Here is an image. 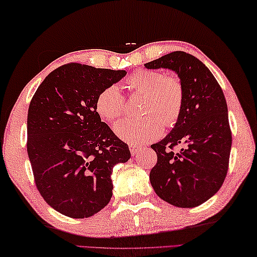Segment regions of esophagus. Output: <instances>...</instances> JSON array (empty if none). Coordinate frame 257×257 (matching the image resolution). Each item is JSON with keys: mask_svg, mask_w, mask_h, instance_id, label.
<instances>
[{"mask_svg": "<svg viewBox=\"0 0 257 257\" xmlns=\"http://www.w3.org/2000/svg\"><path fill=\"white\" fill-rule=\"evenodd\" d=\"M146 149L145 148H142V146H136V145H131L130 146V151H131V154H132L133 156L138 155L140 153H142L143 151H145Z\"/></svg>", "mask_w": 257, "mask_h": 257, "instance_id": "obj_1", "label": "esophagus"}]
</instances>
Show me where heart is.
I'll return each instance as SVG.
<instances>
[{"mask_svg":"<svg viewBox=\"0 0 257 257\" xmlns=\"http://www.w3.org/2000/svg\"><path fill=\"white\" fill-rule=\"evenodd\" d=\"M130 92L142 94L139 118H128L115 125V133L134 145L158 139L166 126H173L181 116L184 104V87L176 75L161 71L139 70L124 81ZM95 109L103 121L114 122L127 111L126 99L116 85H109L98 93Z\"/></svg>","mask_w":257,"mask_h":257,"instance_id":"obj_1","label":"heart"}]
</instances>
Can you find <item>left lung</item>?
Masks as SVG:
<instances>
[{"mask_svg": "<svg viewBox=\"0 0 257 257\" xmlns=\"http://www.w3.org/2000/svg\"><path fill=\"white\" fill-rule=\"evenodd\" d=\"M169 69L184 87V104L171 133L151 146L158 163L150 181L162 200L177 207H195L221 188L228 170L232 133L221 86L207 67L186 52L176 51L144 64ZM181 144L175 154L172 149Z\"/></svg>", "mask_w": 257, "mask_h": 257, "instance_id": "left-lung-1", "label": "left lung"}]
</instances>
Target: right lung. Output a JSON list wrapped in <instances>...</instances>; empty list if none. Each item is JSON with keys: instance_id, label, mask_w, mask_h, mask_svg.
<instances>
[{"instance_id": "add662e5", "label": "right lung", "mask_w": 257, "mask_h": 257, "mask_svg": "<svg viewBox=\"0 0 257 257\" xmlns=\"http://www.w3.org/2000/svg\"><path fill=\"white\" fill-rule=\"evenodd\" d=\"M126 71L69 63L51 72L30 103L28 148L35 185L65 216L90 217L112 197V172L131 158L95 109L103 88Z\"/></svg>"}]
</instances>
